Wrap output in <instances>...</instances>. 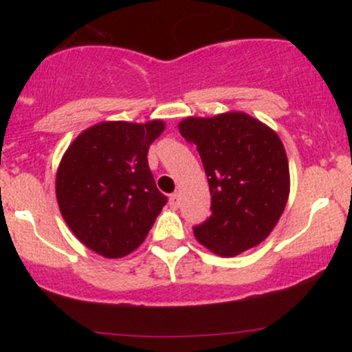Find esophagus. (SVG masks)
I'll use <instances>...</instances> for the list:
<instances>
[{
  "label": "esophagus",
  "instance_id": "34e87169",
  "mask_svg": "<svg viewBox=\"0 0 352 352\" xmlns=\"http://www.w3.org/2000/svg\"><path fill=\"white\" fill-rule=\"evenodd\" d=\"M168 204H170L172 208H179L180 200H179V193H172L170 199H168Z\"/></svg>",
  "mask_w": 352,
  "mask_h": 352
}]
</instances>
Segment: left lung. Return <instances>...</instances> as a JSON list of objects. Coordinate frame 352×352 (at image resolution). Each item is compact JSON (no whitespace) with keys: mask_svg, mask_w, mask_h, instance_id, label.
<instances>
[{"mask_svg":"<svg viewBox=\"0 0 352 352\" xmlns=\"http://www.w3.org/2000/svg\"><path fill=\"white\" fill-rule=\"evenodd\" d=\"M179 131L197 145L212 195V215L193 227L197 240L220 256L261 243L280 220L289 193L280 137L243 112L188 117Z\"/></svg>","mask_w":352,"mask_h":352,"instance_id":"left-lung-1","label":"left lung"}]
</instances>
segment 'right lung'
Returning <instances> with one entry per match:
<instances>
[{
    "instance_id": "obj_1",
    "label": "right lung",
    "mask_w": 352,
    "mask_h": 352,
    "mask_svg": "<svg viewBox=\"0 0 352 352\" xmlns=\"http://www.w3.org/2000/svg\"><path fill=\"white\" fill-rule=\"evenodd\" d=\"M162 120L104 122L87 129L60 160L56 197L71 232L107 258L132 253L147 236L167 197L147 162Z\"/></svg>"
}]
</instances>
